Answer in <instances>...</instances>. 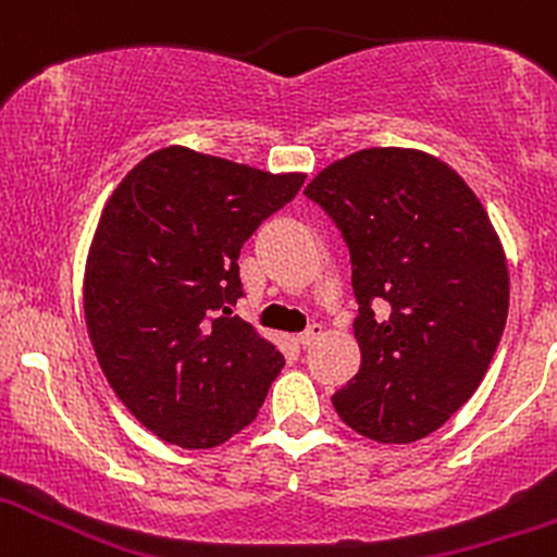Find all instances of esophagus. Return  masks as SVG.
I'll use <instances>...</instances> for the list:
<instances>
[{"label":"esophagus","instance_id":"obj_1","mask_svg":"<svg viewBox=\"0 0 557 557\" xmlns=\"http://www.w3.org/2000/svg\"><path fill=\"white\" fill-rule=\"evenodd\" d=\"M321 334H323L321 323H310V326L305 329L302 334H297V342H299V345H302V347H310L312 342H315Z\"/></svg>","mask_w":557,"mask_h":557}]
</instances>
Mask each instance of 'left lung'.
Masks as SVG:
<instances>
[{"label":"left lung","instance_id":"1","mask_svg":"<svg viewBox=\"0 0 557 557\" xmlns=\"http://www.w3.org/2000/svg\"><path fill=\"white\" fill-rule=\"evenodd\" d=\"M305 197L339 228L358 299L360 371L331 403L368 440H423L476 392L508 321L495 228L466 181L416 149H360Z\"/></svg>","mask_w":557,"mask_h":557}]
</instances>
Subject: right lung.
<instances>
[{
    "label": "right lung",
    "mask_w": 557,
    "mask_h": 557,
    "mask_svg": "<svg viewBox=\"0 0 557 557\" xmlns=\"http://www.w3.org/2000/svg\"><path fill=\"white\" fill-rule=\"evenodd\" d=\"M305 176L168 147L104 205L86 262L84 310L99 366L154 436L223 445L258 416L284 355L234 315L239 252Z\"/></svg>",
    "instance_id": "add662e5"
}]
</instances>
